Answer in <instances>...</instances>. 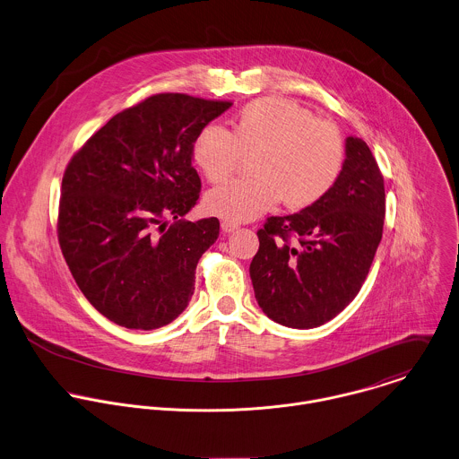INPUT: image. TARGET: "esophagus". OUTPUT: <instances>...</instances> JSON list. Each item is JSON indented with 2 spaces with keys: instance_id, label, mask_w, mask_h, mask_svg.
<instances>
[{
  "instance_id": "obj_1",
  "label": "esophagus",
  "mask_w": 459,
  "mask_h": 459,
  "mask_svg": "<svg viewBox=\"0 0 459 459\" xmlns=\"http://www.w3.org/2000/svg\"><path fill=\"white\" fill-rule=\"evenodd\" d=\"M238 227H239V225H238V223H234V221H227V220H225V221H221V230H223V232H227V234L234 232Z\"/></svg>"
}]
</instances>
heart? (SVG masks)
I'll list each match as a JSON object with an SVG mask.
<instances>
[{
  "label": "heart",
  "mask_w": 459,
  "mask_h": 459,
  "mask_svg": "<svg viewBox=\"0 0 459 459\" xmlns=\"http://www.w3.org/2000/svg\"><path fill=\"white\" fill-rule=\"evenodd\" d=\"M191 155L212 184L227 180L243 157L252 155V177L232 180L205 196L211 214L241 223L263 216L281 200L290 209L318 204L340 180L347 148L333 121L315 117L293 100L264 96L239 108L230 130L204 126Z\"/></svg>",
  "instance_id": "heart-1"
}]
</instances>
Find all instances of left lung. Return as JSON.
<instances>
[{
  "instance_id": "1",
  "label": "left lung",
  "mask_w": 459,
  "mask_h": 459,
  "mask_svg": "<svg viewBox=\"0 0 459 459\" xmlns=\"http://www.w3.org/2000/svg\"><path fill=\"white\" fill-rule=\"evenodd\" d=\"M345 168L318 204L270 216L257 230L250 279L263 313L293 329L340 315L359 293L383 238L385 178L368 144L347 137Z\"/></svg>"
}]
</instances>
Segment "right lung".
<instances>
[{
	"label": "right lung",
	"mask_w": 459,
	"mask_h": 459,
	"mask_svg": "<svg viewBox=\"0 0 459 459\" xmlns=\"http://www.w3.org/2000/svg\"><path fill=\"white\" fill-rule=\"evenodd\" d=\"M230 105L153 94L108 119L71 157L58 245L80 291L110 322L152 331L187 307L198 259L220 234L218 218L182 220L202 187L191 148Z\"/></svg>",
	"instance_id": "1"
}]
</instances>
